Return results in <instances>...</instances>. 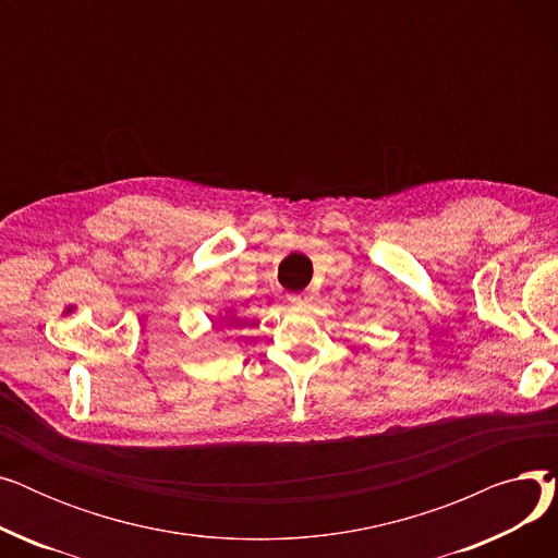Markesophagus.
I'll use <instances>...</instances> for the list:
<instances>
[{"mask_svg":"<svg viewBox=\"0 0 558 558\" xmlns=\"http://www.w3.org/2000/svg\"><path fill=\"white\" fill-rule=\"evenodd\" d=\"M312 299L307 296V294H294V296H289V303L291 305H307Z\"/></svg>","mask_w":558,"mask_h":558,"instance_id":"1","label":"esophagus"}]
</instances>
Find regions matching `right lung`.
<instances>
[{
	"label": "right lung",
	"instance_id": "1",
	"mask_svg": "<svg viewBox=\"0 0 558 558\" xmlns=\"http://www.w3.org/2000/svg\"><path fill=\"white\" fill-rule=\"evenodd\" d=\"M215 324H226V326L238 324V310H234V307H223V310H219Z\"/></svg>",
	"mask_w": 558,
	"mask_h": 558
}]
</instances>
